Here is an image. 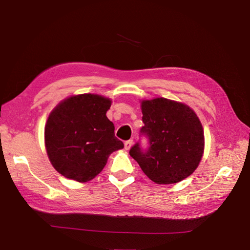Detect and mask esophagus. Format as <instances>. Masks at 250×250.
<instances>
[{"label": "esophagus", "mask_w": 250, "mask_h": 250, "mask_svg": "<svg viewBox=\"0 0 250 250\" xmlns=\"http://www.w3.org/2000/svg\"><path fill=\"white\" fill-rule=\"evenodd\" d=\"M132 144H133V140H128V141H126V142L124 143L125 149H126V150H129V149L131 148V146H132Z\"/></svg>", "instance_id": "obj_1"}]
</instances>
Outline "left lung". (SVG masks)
Listing matches in <instances>:
<instances>
[{
	"mask_svg": "<svg viewBox=\"0 0 250 250\" xmlns=\"http://www.w3.org/2000/svg\"><path fill=\"white\" fill-rule=\"evenodd\" d=\"M144 126L129 154L146 175L158 185L176 184L198 167L204 147L202 125L196 113L183 103L165 98L142 102Z\"/></svg>",
	"mask_w": 250,
	"mask_h": 250,
	"instance_id": "1",
	"label": "left lung"
}]
</instances>
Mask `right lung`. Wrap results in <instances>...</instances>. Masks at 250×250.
I'll return each instance as SVG.
<instances>
[{"mask_svg": "<svg viewBox=\"0 0 250 250\" xmlns=\"http://www.w3.org/2000/svg\"><path fill=\"white\" fill-rule=\"evenodd\" d=\"M110 104L107 98L83 94L67 98L50 113L44 143L62 175L85 183L103 170L110 153L124 147L106 117Z\"/></svg>", "mask_w": 250, "mask_h": 250, "instance_id": "right-lung-1", "label": "right lung"}]
</instances>
